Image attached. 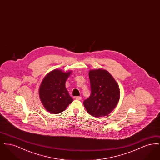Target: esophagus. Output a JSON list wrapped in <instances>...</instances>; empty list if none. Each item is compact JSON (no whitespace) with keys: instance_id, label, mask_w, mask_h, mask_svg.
Listing matches in <instances>:
<instances>
[{"instance_id":"esophagus-1","label":"esophagus","mask_w":160,"mask_h":160,"mask_svg":"<svg viewBox=\"0 0 160 160\" xmlns=\"http://www.w3.org/2000/svg\"><path fill=\"white\" fill-rule=\"evenodd\" d=\"M75 98H76V99H77V100H81L82 99V98L80 97H76Z\"/></svg>"}]
</instances>
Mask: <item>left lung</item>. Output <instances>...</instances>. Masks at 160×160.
Masks as SVG:
<instances>
[{
	"label": "left lung",
	"mask_w": 160,
	"mask_h": 160,
	"mask_svg": "<svg viewBox=\"0 0 160 160\" xmlns=\"http://www.w3.org/2000/svg\"><path fill=\"white\" fill-rule=\"evenodd\" d=\"M91 93L83 101L88 113L94 117L110 114L120 98L119 86L113 76L104 69H91L89 72Z\"/></svg>",
	"instance_id": "8db88e82"
}]
</instances>
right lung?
<instances>
[{"instance_id":"right-lung-1","label":"right lung","mask_w":160,"mask_h":160,"mask_svg":"<svg viewBox=\"0 0 160 160\" xmlns=\"http://www.w3.org/2000/svg\"><path fill=\"white\" fill-rule=\"evenodd\" d=\"M71 71L56 69L43 78L39 89V95L47 111L53 114L63 112L73 99L69 95L65 83Z\"/></svg>"}]
</instances>
